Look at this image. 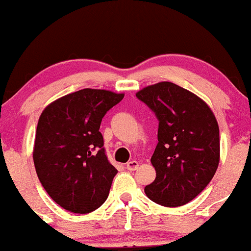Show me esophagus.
<instances>
[{"instance_id":"1","label":"esophagus","mask_w":251,"mask_h":251,"mask_svg":"<svg viewBox=\"0 0 251 251\" xmlns=\"http://www.w3.org/2000/svg\"><path fill=\"white\" fill-rule=\"evenodd\" d=\"M138 166H139V164H138V162H135V160H131V162L126 164V169H127L128 171H135V170L138 169Z\"/></svg>"}]
</instances>
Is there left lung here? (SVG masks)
<instances>
[{
	"label": "left lung",
	"mask_w": 251,
	"mask_h": 251,
	"mask_svg": "<svg viewBox=\"0 0 251 251\" xmlns=\"http://www.w3.org/2000/svg\"><path fill=\"white\" fill-rule=\"evenodd\" d=\"M135 97L158 119V144L151 158L157 176L145 186V194L160 205H184L216 174L220 163L217 120L203 100L176 83H155Z\"/></svg>",
	"instance_id": "1"
}]
</instances>
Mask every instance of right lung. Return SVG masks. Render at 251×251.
Returning <instances> with one entry per match:
<instances>
[{
	"label": "right lung",
	"instance_id": "right-lung-1",
	"mask_svg": "<svg viewBox=\"0 0 251 251\" xmlns=\"http://www.w3.org/2000/svg\"><path fill=\"white\" fill-rule=\"evenodd\" d=\"M123 98L105 89L85 88L43 109L34 165L43 189L63 209L88 214L107 200L118 171L108 162L99 128L105 114Z\"/></svg>",
	"mask_w": 251,
	"mask_h": 251
}]
</instances>
